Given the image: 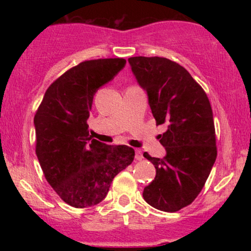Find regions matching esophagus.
<instances>
[{
  "instance_id": "obj_1",
  "label": "esophagus",
  "mask_w": 251,
  "mask_h": 251,
  "mask_svg": "<svg viewBox=\"0 0 251 251\" xmlns=\"http://www.w3.org/2000/svg\"><path fill=\"white\" fill-rule=\"evenodd\" d=\"M135 159L140 160L143 159V152L140 150H135Z\"/></svg>"
}]
</instances>
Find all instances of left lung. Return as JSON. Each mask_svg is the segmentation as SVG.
I'll use <instances>...</instances> for the list:
<instances>
[{"instance_id":"8db88e82","label":"left lung","mask_w":251,"mask_h":251,"mask_svg":"<svg viewBox=\"0 0 251 251\" xmlns=\"http://www.w3.org/2000/svg\"><path fill=\"white\" fill-rule=\"evenodd\" d=\"M128 63L148 93L157 125H168L158 135L165 157L144 153L154 165L155 177L145 186L143 197L155 209L176 212L200 195L217 157L211 105L204 89L177 62L134 56Z\"/></svg>"}]
</instances>
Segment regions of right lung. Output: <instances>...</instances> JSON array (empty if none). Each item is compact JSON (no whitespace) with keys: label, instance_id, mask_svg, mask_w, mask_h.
<instances>
[{"label":"right lung","instance_id":"right-lung-1","mask_svg":"<svg viewBox=\"0 0 251 251\" xmlns=\"http://www.w3.org/2000/svg\"><path fill=\"white\" fill-rule=\"evenodd\" d=\"M125 59L83 61L46 91L35 117L36 155L46 179L73 208H88L107 195L112 180L133 162L134 150L88 137L93 97L125 67Z\"/></svg>","mask_w":251,"mask_h":251}]
</instances>
